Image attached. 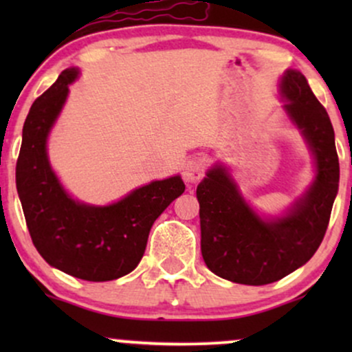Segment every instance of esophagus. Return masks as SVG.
<instances>
[{
	"mask_svg": "<svg viewBox=\"0 0 352 352\" xmlns=\"http://www.w3.org/2000/svg\"><path fill=\"white\" fill-rule=\"evenodd\" d=\"M204 172L205 160L200 159V157H195V159H190L185 162L182 175H184V180L187 182V184H197V182L204 177Z\"/></svg>",
	"mask_w": 352,
	"mask_h": 352,
	"instance_id": "1",
	"label": "esophagus"
}]
</instances>
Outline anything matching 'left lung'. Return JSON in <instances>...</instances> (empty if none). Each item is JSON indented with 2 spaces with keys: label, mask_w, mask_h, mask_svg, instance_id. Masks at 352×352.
I'll return each instance as SVG.
<instances>
[{
  "label": "left lung",
  "mask_w": 352,
  "mask_h": 352,
  "mask_svg": "<svg viewBox=\"0 0 352 352\" xmlns=\"http://www.w3.org/2000/svg\"><path fill=\"white\" fill-rule=\"evenodd\" d=\"M283 109L301 131L316 179L285 217L263 220L246 204L227 168L215 165L197 187L201 256L210 272L240 285L261 286L311 260L324 238L339 185V160L328 112L300 71L281 78Z\"/></svg>",
  "instance_id": "1"
}]
</instances>
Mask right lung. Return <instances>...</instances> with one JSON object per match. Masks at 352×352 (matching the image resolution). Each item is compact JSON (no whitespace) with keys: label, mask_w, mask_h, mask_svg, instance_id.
Returning <instances> with one entry per match:
<instances>
[{"label":"right lung","mask_w":352,"mask_h":352,"mask_svg":"<svg viewBox=\"0 0 352 352\" xmlns=\"http://www.w3.org/2000/svg\"><path fill=\"white\" fill-rule=\"evenodd\" d=\"M78 69L34 100L23 127L16 188L31 240L51 266L86 281H111L142 260L153 221L185 190L179 175L151 182L106 207L71 199L52 172L46 142Z\"/></svg>","instance_id":"obj_1"}]
</instances>
